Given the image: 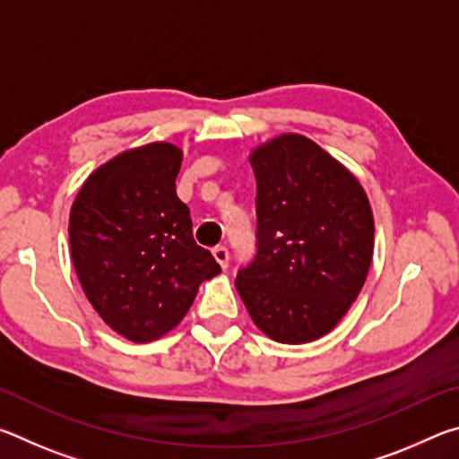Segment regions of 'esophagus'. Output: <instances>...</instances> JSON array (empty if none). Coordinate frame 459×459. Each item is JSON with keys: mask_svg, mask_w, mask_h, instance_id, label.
I'll list each match as a JSON object with an SVG mask.
<instances>
[{"mask_svg": "<svg viewBox=\"0 0 459 459\" xmlns=\"http://www.w3.org/2000/svg\"><path fill=\"white\" fill-rule=\"evenodd\" d=\"M212 255H214V259H216V263H219V265H221L222 269H227V267H229V259H230V253H229V248H227V247H222V245H219V247H214V248H212Z\"/></svg>", "mask_w": 459, "mask_h": 459, "instance_id": "1", "label": "esophagus"}]
</instances>
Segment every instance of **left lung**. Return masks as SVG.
Listing matches in <instances>:
<instances>
[{
	"label": "left lung",
	"mask_w": 459,
	"mask_h": 459,
	"mask_svg": "<svg viewBox=\"0 0 459 459\" xmlns=\"http://www.w3.org/2000/svg\"><path fill=\"white\" fill-rule=\"evenodd\" d=\"M251 168L257 251L238 269L237 291L269 338L317 340L367 279L375 243L368 198L346 168L301 135L261 145Z\"/></svg>",
	"instance_id": "obj_1"
}]
</instances>
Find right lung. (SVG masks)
Instances as JSON below:
<instances>
[{
    "label": "right lung",
    "mask_w": 459,
    "mask_h": 459,
    "mask_svg": "<svg viewBox=\"0 0 459 459\" xmlns=\"http://www.w3.org/2000/svg\"><path fill=\"white\" fill-rule=\"evenodd\" d=\"M180 166L172 143L121 153L89 176L71 211L82 290L105 324L134 342L176 328L200 281L221 273L194 240L190 208L176 194Z\"/></svg>",
    "instance_id": "obj_1"
}]
</instances>
